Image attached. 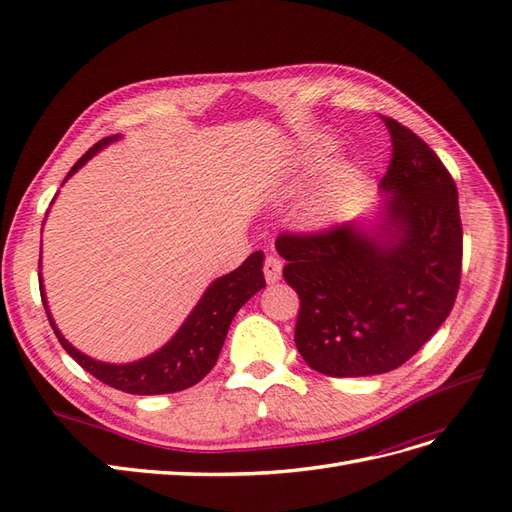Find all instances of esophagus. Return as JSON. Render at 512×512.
<instances>
[{
    "mask_svg": "<svg viewBox=\"0 0 512 512\" xmlns=\"http://www.w3.org/2000/svg\"><path fill=\"white\" fill-rule=\"evenodd\" d=\"M262 271H265L267 284H275L282 277V260L275 258V256H267L265 267H262Z\"/></svg>",
    "mask_w": 512,
    "mask_h": 512,
    "instance_id": "34e87169",
    "label": "esophagus"
}]
</instances>
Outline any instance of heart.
<instances>
[{"mask_svg":"<svg viewBox=\"0 0 512 512\" xmlns=\"http://www.w3.org/2000/svg\"><path fill=\"white\" fill-rule=\"evenodd\" d=\"M361 188V173L352 164H339L329 179L305 205V222L314 228H327L339 220L350 200Z\"/></svg>","mask_w":512,"mask_h":512,"instance_id":"1","label":"heart"}]
</instances>
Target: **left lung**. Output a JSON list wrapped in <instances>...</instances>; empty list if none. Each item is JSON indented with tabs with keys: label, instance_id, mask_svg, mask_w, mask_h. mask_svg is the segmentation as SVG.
Segmentation results:
<instances>
[{
	"label": "left lung",
	"instance_id": "left-lung-1",
	"mask_svg": "<svg viewBox=\"0 0 512 512\" xmlns=\"http://www.w3.org/2000/svg\"><path fill=\"white\" fill-rule=\"evenodd\" d=\"M393 160L376 218L318 235H280L286 282L299 292L294 344L324 376H378L404 365L451 314L463 232L453 177L395 119Z\"/></svg>",
	"mask_w": 512,
	"mask_h": 512
}]
</instances>
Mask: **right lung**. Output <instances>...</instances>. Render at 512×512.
<instances>
[{
	"mask_svg": "<svg viewBox=\"0 0 512 512\" xmlns=\"http://www.w3.org/2000/svg\"><path fill=\"white\" fill-rule=\"evenodd\" d=\"M119 138H121L119 134L102 138L100 143L91 147L85 156L72 166L64 183L76 173V170L83 168L91 158H94L98 151L119 141ZM262 262H265V254L254 252L252 256H247V260L241 267L218 277V280H213L209 288L203 292L200 301L194 305L192 312L188 314V318L183 320L179 331L170 337L162 348L132 363H104L94 359V356H87L79 348H74L68 339L61 335L51 316L49 303H46L44 284H42V273H40V294H42L46 316H49V322L59 339V344L64 346V350L72 356V359L85 371H89L91 376L123 393L164 395V393H177L183 389H190V386L203 380L213 369L215 361H218V356L222 352L232 318L237 316L239 309L250 301L258 290L265 288Z\"/></svg>",
	"mask_w": 512,
	"mask_h": 512,
	"instance_id": "1",
	"label": "right lung"
}]
</instances>
